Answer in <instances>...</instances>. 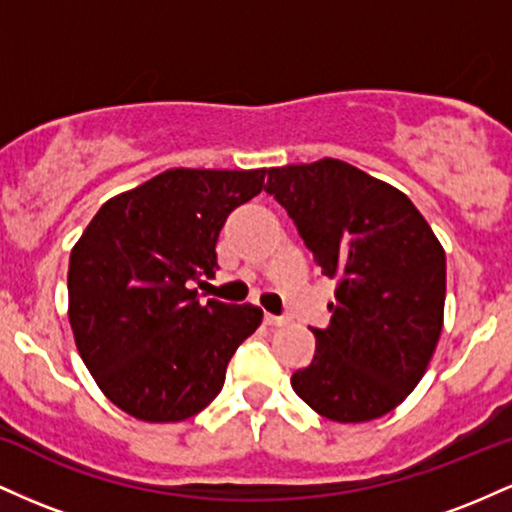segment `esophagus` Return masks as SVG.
<instances>
[{
    "mask_svg": "<svg viewBox=\"0 0 512 512\" xmlns=\"http://www.w3.org/2000/svg\"><path fill=\"white\" fill-rule=\"evenodd\" d=\"M264 322H267V325H272V327H281V325H286V317H281V315H272V313H267L264 315Z\"/></svg>",
    "mask_w": 512,
    "mask_h": 512,
    "instance_id": "34e87169",
    "label": "esophagus"
}]
</instances>
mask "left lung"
Wrapping results in <instances>:
<instances>
[{
	"mask_svg": "<svg viewBox=\"0 0 512 512\" xmlns=\"http://www.w3.org/2000/svg\"><path fill=\"white\" fill-rule=\"evenodd\" d=\"M264 192L337 281L330 325L293 373L296 395L339 424L378 419L424 378L445 308V250L397 187L337 158L269 168Z\"/></svg>",
	"mask_w": 512,
	"mask_h": 512,
	"instance_id": "8db88e82",
	"label": "left lung"
}]
</instances>
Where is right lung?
I'll return each mask as SVG.
<instances>
[{
  "label": "right lung",
  "mask_w": 512,
  "mask_h": 512,
  "mask_svg": "<svg viewBox=\"0 0 512 512\" xmlns=\"http://www.w3.org/2000/svg\"><path fill=\"white\" fill-rule=\"evenodd\" d=\"M267 168H170L103 204L69 257V325L103 395L149 424L195 416L219 395L257 305L199 303L233 209L260 195ZM204 284V281H202Z\"/></svg>",
  "instance_id": "right-lung-1"
}]
</instances>
